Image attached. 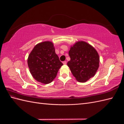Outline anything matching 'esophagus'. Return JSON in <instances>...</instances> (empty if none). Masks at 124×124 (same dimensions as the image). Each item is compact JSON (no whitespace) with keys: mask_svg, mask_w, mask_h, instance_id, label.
<instances>
[{"mask_svg":"<svg viewBox=\"0 0 124 124\" xmlns=\"http://www.w3.org/2000/svg\"><path fill=\"white\" fill-rule=\"evenodd\" d=\"M63 64L64 65H66V64H67V62L66 61H64V62H63Z\"/></svg>","mask_w":124,"mask_h":124,"instance_id":"1","label":"esophagus"}]
</instances>
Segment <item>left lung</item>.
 <instances>
[{"label":"left lung","instance_id":"left-lung-1","mask_svg":"<svg viewBox=\"0 0 124 124\" xmlns=\"http://www.w3.org/2000/svg\"><path fill=\"white\" fill-rule=\"evenodd\" d=\"M70 60L67 62L71 73L79 82H86L95 75L99 67L100 57L95 49L85 41L70 46Z\"/></svg>","mask_w":124,"mask_h":124}]
</instances>
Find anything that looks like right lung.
<instances>
[{"label":"right lung","instance_id":"right-lung-1","mask_svg":"<svg viewBox=\"0 0 124 124\" xmlns=\"http://www.w3.org/2000/svg\"><path fill=\"white\" fill-rule=\"evenodd\" d=\"M27 64L32 76L41 83H51L63 65L51 41H44L34 46L27 58Z\"/></svg>","mask_w":124,"mask_h":124}]
</instances>
